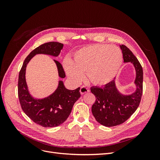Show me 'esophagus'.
Masks as SVG:
<instances>
[{
  "label": "esophagus",
  "mask_w": 160,
  "mask_h": 160,
  "mask_svg": "<svg viewBox=\"0 0 160 160\" xmlns=\"http://www.w3.org/2000/svg\"><path fill=\"white\" fill-rule=\"evenodd\" d=\"M89 91V90L87 88H86L85 86L81 87V88H80V93H81L82 95H83V94H85V93H88Z\"/></svg>",
  "instance_id": "esophagus-1"
}]
</instances>
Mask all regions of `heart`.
Masks as SVG:
<instances>
[{
  "mask_svg": "<svg viewBox=\"0 0 160 160\" xmlns=\"http://www.w3.org/2000/svg\"><path fill=\"white\" fill-rule=\"evenodd\" d=\"M123 56L117 46L96 44L81 48L73 55L72 61L64 60L63 68L69 78L79 82L86 73V79L91 84L102 86L111 82L118 73Z\"/></svg>",
  "mask_w": 160,
  "mask_h": 160,
  "instance_id": "obj_1",
  "label": "heart"
}]
</instances>
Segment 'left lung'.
Segmentation results:
<instances>
[{
	"mask_svg": "<svg viewBox=\"0 0 160 160\" xmlns=\"http://www.w3.org/2000/svg\"><path fill=\"white\" fill-rule=\"evenodd\" d=\"M124 63H130L136 71L133 83L135 91L124 94L118 89L116 78L104 87H91V91L96 97L91 111L97 121L104 127H112L125 122L138 108L142 93L143 72L141 64L131 50L120 45Z\"/></svg>",
	"mask_w": 160,
	"mask_h": 160,
	"instance_id": "8db88e82",
	"label": "left lung"
}]
</instances>
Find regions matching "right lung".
<instances>
[{
  "instance_id": "obj_1",
  "label": "right lung",
  "mask_w": 160,
  "mask_h": 160,
  "mask_svg": "<svg viewBox=\"0 0 160 160\" xmlns=\"http://www.w3.org/2000/svg\"><path fill=\"white\" fill-rule=\"evenodd\" d=\"M63 45L56 41L48 42L35 48L25 59L19 72L18 96L23 112L31 120L41 127L51 128L63 123L69 116L74 104L80 97V88L74 90L67 89L62 80L52 94L43 98L33 97L30 93L26 80V69L31 59L36 54H45L58 57ZM58 76L64 78L65 74L61 63L54 60Z\"/></svg>"
}]
</instances>
